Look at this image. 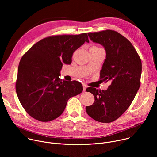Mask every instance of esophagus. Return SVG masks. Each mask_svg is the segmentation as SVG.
<instances>
[{
    "mask_svg": "<svg viewBox=\"0 0 157 157\" xmlns=\"http://www.w3.org/2000/svg\"><path fill=\"white\" fill-rule=\"evenodd\" d=\"M87 85L86 84H82V87H83V91H86V88H87Z\"/></svg>",
    "mask_w": 157,
    "mask_h": 157,
    "instance_id": "obj_1",
    "label": "esophagus"
}]
</instances>
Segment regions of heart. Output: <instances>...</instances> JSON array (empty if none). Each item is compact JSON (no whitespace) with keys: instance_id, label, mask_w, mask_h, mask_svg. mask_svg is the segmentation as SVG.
I'll use <instances>...</instances> for the list:
<instances>
[{"instance_id":"obj_1","label":"heart","mask_w":157,"mask_h":157,"mask_svg":"<svg viewBox=\"0 0 157 157\" xmlns=\"http://www.w3.org/2000/svg\"><path fill=\"white\" fill-rule=\"evenodd\" d=\"M94 48H98V47H94Z\"/></svg>"}]
</instances>
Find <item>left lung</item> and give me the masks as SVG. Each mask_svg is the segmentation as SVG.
I'll return each instance as SVG.
<instances>
[{
	"instance_id": "obj_1",
	"label": "left lung",
	"mask_w": 157,
	"mask_h": 157,
	"mask_svg": "<svg viewBox=\"0 0 157 157\" xmlns=\"http://www.w3.org/2000/svg\"><path fill=\"white\" fill-rule=\"evenodd\" d=\"M88 35L105 50L100 79L111 84L105 91L91 87L86 89L95 99L86 110L95 121L110 123L125 113L135 98L140 86L142 61L130 41L117 32L105 30Z\"/></svg>"
}]
</instances>
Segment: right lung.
<instances>
[{"instance_id":"right-lung-1","label":"right lung","mask_w":157,"mask_h":157,"mask_svg":"<svg viewBox=\"0 0 157 157\" xmlns=\"http://www.w3.org/2000/svg\"><path fill=\"white\" fill-rule=\"evenodd\" d=\"M85 41L89 42L86 33L50 36L21 57L15 89L21 105L32 117L52 121L62 114L70 98L82 93L81 82L59 76L63 64H71L73 53Z\"/></svg>"}]
</instances>
